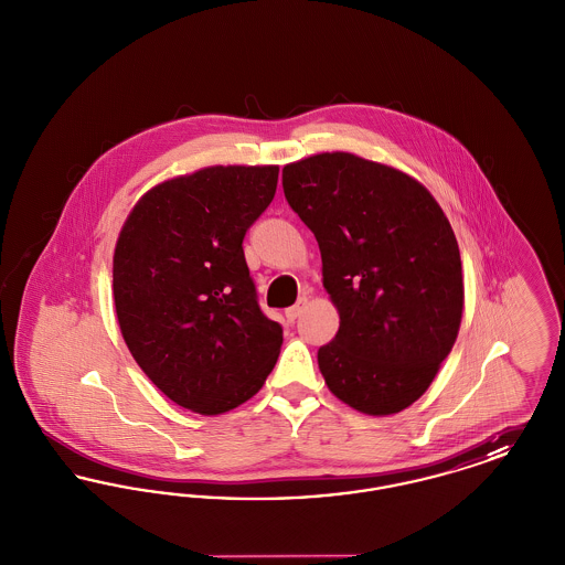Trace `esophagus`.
I'll return each mask as SVG.
<instances>
[{
	"label": "esophagus",
	"instance_id": "esophagus-1",
	"mask_svg": "<svg viewBox=\"0 0 565 565\" xmlns=\"http://www.w3.org/2000/svg\"><path fill=\"white\" fill-rule=\"evenodd\" d=\"M305 302H307V298H300V300L296 302L295 307L286 309V318H288V322H295L296 318L302 313V309H305Z\"/></svg>",
	"mask_w": 565,
	"mask_h": 565
}]
</instances>
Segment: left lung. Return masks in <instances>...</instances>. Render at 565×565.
I'll return each mask as SVG.
<instances>
[{"instance_id": "obj_1", "label": "left lung", "mask_w": 565, "mask_h": 565, "mask_svg": "<svg viewBox=\"0 0 565 565\" xmlns=\"http://www.w3.org/2000/svg\"><path fill=\"white\" fill-rule=\"evenodd\" d=\"M281 175L318 239L323 288L341 318L318 351L328 390L364 415L401 413L426 394L461 323L447 215L415 178L351 152L307 157Z\"/></svg>"}]
</instances>
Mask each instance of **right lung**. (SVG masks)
I'll return each mask as SVG.
<instances>
[{"instance_id":"add662e5","label":"right lung","mask_w":565,"mask_h":565,"mask_svg":"<svg viewBox=\"0 0 565 565\" xmlns=\"http://www.w3.org/2000/svg\"><path fill=\"white\" fill-rule=\"evenodd\" d=\"M277 164H214L164 180L127 215L111 288L122 339L162 394L201 415L249 401L281 350L243 256Z\"/></svg>"}]
</instances>
